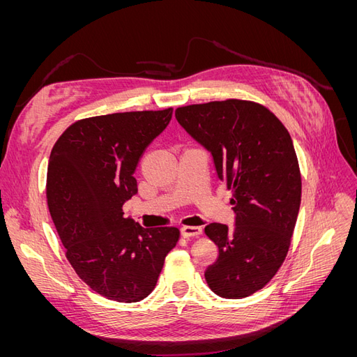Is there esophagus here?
Here are the masks:
<instances>
[{"label": "esophagus", "mask_w": 357, "mask_h": 357, "mask_svg": "<svg viewBox=\"0 0 357 357\" xmlns=\"http://www.w3.org/2000/svg\"><path fill=\"white\" fill-rule=\"evenodd\" d=\"M202 234V229L198 228V226H183L181 228V235L185 238H190V236H199Z\"/></svg>", "instance_id": "34e87169"}]
</instances>
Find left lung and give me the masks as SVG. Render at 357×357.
<instances>
[{"mask_svg": "<svg viewBox=\"0 0 357 357\" xmlns=\"http://www.w3.org/2000/svg\"><path fill=\"white\" fill-rule=\"evenodd\" d=\"M176 119L210 152L215 174L232 190V228L205 226L219 247L205 280L215 295L245 298L275 275L289 250L301 205L294 143L271 112L250 101L180 107Z\"/></svg>", "mask_w": 357, "mask_h": 357, "instance_id": "obj_1", "label": "left lung"}]
</instances>
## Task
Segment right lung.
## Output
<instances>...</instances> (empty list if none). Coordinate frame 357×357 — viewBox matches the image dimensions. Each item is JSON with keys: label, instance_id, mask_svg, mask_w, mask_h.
I'll list each match as a JSON object with an SVG mask.
<instances>
[{"label": "right lung", "instance_id": "add662e5", "mask_svg": "<svg viewBox=\"0 0 357 357\" xmlns=\"http://www.w3.org/2000/svg\"><path fill=\"white\" fill-rule=\"evenodd\" d=\"M172 109L129 112L73 123L52 149L47 204L67 259L96 294L138 302L152 294L177 228H143L123 218L134 172Z\"/></svg>", "mask_w": 357, "mask_h": 357}]
</instances>
